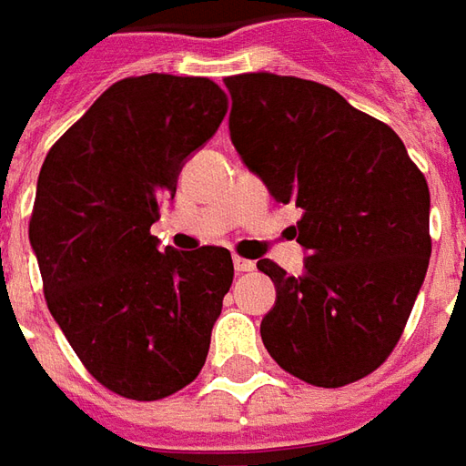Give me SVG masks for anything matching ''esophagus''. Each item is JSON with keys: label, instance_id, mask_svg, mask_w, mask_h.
I'll return each mask as SVG.
<instances>
[{"label": "esophagus", "instance_id": "34e87169", "mask_svg": "<svg viewBox=\"0 0 466 466\" xmlns=\"http://www.w3.org/2000/svg\"><path fill=\"white\" fill-rule=\"evenodd\" d=\"M234 269L237 272H254L257 269V264L252 262V259H244V257H234Z\"/></svg>", "mask_w": 466, "mask_h": 466}]
</instances>
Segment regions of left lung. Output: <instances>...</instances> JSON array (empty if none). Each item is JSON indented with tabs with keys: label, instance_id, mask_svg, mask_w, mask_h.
<instances>
[{
	"label": "left lung",
	"instance_id": "8db88e82",
	"mask_svg": "<svg viewBox=\"0 0 466 466\" xmlns=\"http://www.w3.org/2000/svg\"><path fill=\"white\" fill-rule=\"evenodd\" d=\"M237 152L277 202L302 207V277L259 259L277 302L262 342L284 371L344 387L384 364L430 267V187L397 132L332 86L249 72L224 79Z\"/></svg>",
	"mask_w": 466,
	"mask_h": 466
}]
</instances>
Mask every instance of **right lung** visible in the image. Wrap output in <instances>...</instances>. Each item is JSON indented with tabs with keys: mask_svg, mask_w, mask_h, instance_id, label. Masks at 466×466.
<instances>
[{
	"mask_svg": "<svg viewBox=\"0 0 466 466\" xmlns=\"http://www.w3.org/2000/svg\"><path fill=\"white\" fill-rule=\"evenodd\" d=\"M227 106L207 76H127L42 164L29 242L46 307L86 371L127 400H164L197 380L232 287L229 249L159 252L149 232Z\"/></svg>",
	"mask_w": 466,
	"mask_h": 466,
	"instance_id": "right-lung-1",
	"label": "right lung"
}]
</instances>
